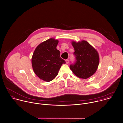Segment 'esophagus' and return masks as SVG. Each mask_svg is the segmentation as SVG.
Here are the masks:
<instances>
[{"instance_id": "1", "label": "esophagus", "mask_w": 123, "mask_h": 123, "mask_svg": "<svg viewBox=\"0 0 123 123\" xmlns=\"http://www.w3.org/2000/svg\"><path fill=\"white\" fill-rule=\"evenodd\" d=\"M65 62H66V63L67 64H68V63H69V60H68V59H67V60H65Z\"/></svg>"}]
</instances>
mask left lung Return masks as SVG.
<instances>
[{"label": "left lung", "instance_id": "left-lung-1", "mask_svg": "<svg viewBox=\"0 0 123 123\" xmlns=\"http://www.w3.org/2000/svg\"><path fill=\"white\" fill-rule=\"evenodd\" d=\"M72 44L74 49L75 62L70 65V68L79 78H88L98 69L99 61L98 52L85 40L78 42L72 41Z\"/></svg>", "mask_w": 123, "mask_h": 123}]
</instances>
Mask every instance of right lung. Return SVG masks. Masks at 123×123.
Returning a JSON list of instances; mask_svg holds the SVG:
<instances>
[{
  "label": "right lung",
  "instance_id": "1",
  "mask_svg": "<svg viewBox=\"0 0 123 123\" xmlns=\"http://www.w3.org/2000/svg\"><path fill=\"white\" fill-rule=\"evenodd\" d=\"M58 43L54 38L49 39L37 46L32 56V65L35 73L46 82L53 80L62 64L65 63L56 49Z\"/></svg>",
  "mask_w": 123,
  "mask_h": 123
}]
</instances>
